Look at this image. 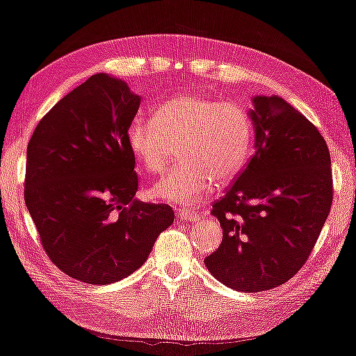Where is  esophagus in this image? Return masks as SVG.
<instances>
[{"mask_svg":"<svg viewBox=\"0 0 356 356\" xmlns=\"http://www.w3.org/2000/svg\"><path fill=\"white\" fill-rule=\"evenodd\" d=\"M179 217L182 220H192V222H200V214L192 209H179Z\"/></svg>","mask_w":356,"mask_h":356,"instance_id":"1","label":"esophagus"}]
</instances>
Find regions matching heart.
Wrapping results in <instances>:
<instances>
[{
    "label": "heart",
    "mask_w": 356,
    "mask_h": 356,
    "mask_svg": "<svg viewBox=\"0 0 356 356\" xmlns=\"http://www.w3.org/2000/svg\"><path fill=\"white\" fill-rule=\"evenodd\" d=\"M127 145L147 174L161 172L180 152V161L150 188L153 198L193 203L214 184L235 179L252 147V121L241 104L182 92L163 102L152 120L137 116Z\"/></svg>",
    "instance_id": "obj_1"
}]
</instances>
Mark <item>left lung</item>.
I'll use <instances>...</instances> for the list:
<instances>
[{"instance_id": "8db88e82", "label": "left lung", "mask_w": 356, "mask_h": 356, "mask_svg": "<svg viewBox=\"0 0 356 356\" xmlns=\"http://www.w3.org/2000/svg\"><path fill=\"white\" fill-rule=\"evenodd\" d=\"M252 105L254 155L212 204L224 233L204 265L232 289L261 293L307 262L330 214L332 174L326 140L300 111L278 95Z\"/></svg>"}]
</instances>
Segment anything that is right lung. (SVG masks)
<instances>
[{
    "label": "right lung",
    "mask_w": 356,
    "mask_h": 356,
    "mask_svg": "<svg viewBox=\"0 0 356 356\" xmlns=\"http://www.w3.org/2000/svg\"><path fill=\"white\" fill-rule=\"evenodd\" d=\"M139 105L123 79L97 73L42 116L26 147L25 204L41 245L83 283L129 277L174 222L171 206L134 198L127 127Z\"/></svg>",
    "instance_id": "right-lung-1"
}]
</instances>
